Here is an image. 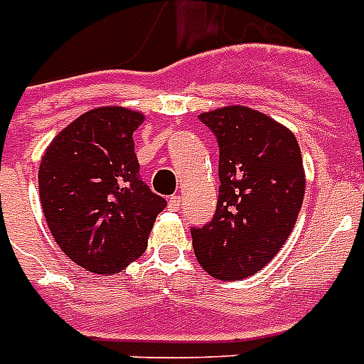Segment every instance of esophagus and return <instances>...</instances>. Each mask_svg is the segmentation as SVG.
I'll return each instance as SVG.
<instances>
[{
    "mask_svg": "<svg viewBox=\"0 0 364 364\" xmlns=\"http://www.w3.org/2000/svg\"><path fill=\"white\" fill-rule=\"evenodd\" d=\"M169 210H173V212H177V210H181L183 208V198L179 195H175L169 198V203H168Z\"/></svg>",
    "mask_w": 364,
    "mask_h": 364,
    "instance_id": "34e87169",
    "label": "esophagus"
}]
</instances>
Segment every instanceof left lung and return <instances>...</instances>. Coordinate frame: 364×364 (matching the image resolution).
<instances>
[{"instance_id":"8db88e82","label":"left lung","mask_w":364,"mask_h":364,"mask_svg":"<svg viewBox=\"0 0 364 364\" xmlns=\"http://www.w3.org/2000/svg\"><path fill=\"white\" fill-rule=\"evenodd\" d=\"M220 146L216 214L193 228L198 264L237 282L262 270L284 247L305 198V168L295 134L270 115L225 106L198 115Z\"/></svg>"}]
</instances>
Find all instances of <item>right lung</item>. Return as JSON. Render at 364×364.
I'll use <instances>...</instances> for the list:
<instances>
[{
	"instance_id": "1",
	"label": "right lung",
	"mask_w": 364,
	"mask_h": 364,
	"mask_svg": "<svg viewBox=\"0 0 364 364\" xmlns=\"http://www.w3.org/2000/svg\"><path fill=\"white\" fill-rule=\"evenodd\" d=\"M144 114L94 107L46 148L40 203L59 249L75 264L114 276L142 257L166 200L141 181L133 133Z\"/></svg>"
}]
</instances>
